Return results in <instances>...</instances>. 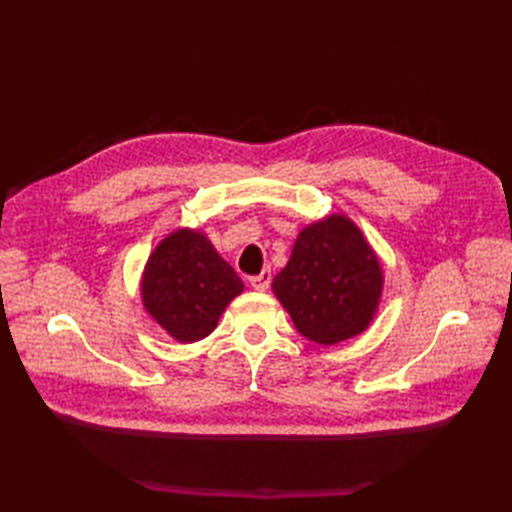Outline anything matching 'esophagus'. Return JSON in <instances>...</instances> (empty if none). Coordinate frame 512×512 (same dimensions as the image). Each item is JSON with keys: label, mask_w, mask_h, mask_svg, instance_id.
I'll use <instances>...</instances> for the list:
<instances>
[{"label": "esophagus", "mask_w": 512, "mask_h": 512, "mask_svg": "<svg viewBox=\"0 0 512 512\" xmlns=\"http://www.w3.org/2000/svg\"><path fill=\"white\" fill-rule=\"evenodd\" d=\"M270 279H273V275H270V270H262V273H259V275L250 277V286H253L259 292H264L270 286Z\"/></svg>", "instance_id": "34e87169"}]
</instances>
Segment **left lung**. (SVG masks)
Returning a JSON list of instances; mask_svg holds the SVG:
<instances>
[{"label": "left lung", "instance_id": "obj_1", "mask_svg": "<svg viewBox=\"0 0 512 512\" xmlns=\"http://www.w3.org/2000/svg\"><path fill=\"white\" fill-rule=\"evenodd\" d=\"M273 292L306 339L336 345L372 323L383 295V268L361 228L334 213L297 235Z\"/></svg>", "mask_w": 512, "mask_h": 512}]
</instances>
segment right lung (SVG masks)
Instances as JSON below:
<instances>
[{
    "mask_svg": "<svg viewBox=\"0 0 512 512\" xmlns=\"http://www.w3.org/2000/svg\"><path fill=\"white\" fill-rule=\"evenodd\" d=\"M244 284L209 237L193 228L169 233L149 255L140 292L143 306L180 343L209 336Z\"/></svg>",
    "mask_w": 512,
    "mask_h": 512,
    "instance_id": "right-lung-1",
    "label": "right lung"
}]
</instances>
